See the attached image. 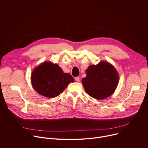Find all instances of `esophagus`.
<instances>
[{
  "instance_id": "34e87169",
  "label": "esophagus",
  "mask_w": 148,
  "mask_h": 148,
  "mask_svg": "<svg viewBox=\"0 0 148 148\" xmlns=\"http://www.w3.org/2000/svg\"><path fill=\"white\" fill-rule=\"evenodd\" d=\"M75 81H77V82H79V78L78 77H77L75 78Z\"/></svg>"
}]
</instances>
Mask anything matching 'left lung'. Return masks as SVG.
I'll list each match as a JSON object with an SVG mask.
<instances>
[{
  "label": "left lung",
  "mask_w": 148,
  "mask_h": 148,
  "mask_svg": "<svg viewBox=\"0 0 148 148\" xmlns=\"http://www.w3.org/2000/svg\"><path fill=\"white\" fill-rule=\"evenodd\" d=\"M86 73L87 76L82 78V84L90 96L102 99L114 93L118 86L119 76L110 63L101 61L97 65L90 66Z\"/></svg>",
  "instance_id": "obj_1"
}]
</instances>
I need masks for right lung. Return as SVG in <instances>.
<instances>
[{
	"label": "right lung",
	"instance_id": "add662e5",
	"mask_svg": "<svg viewBox=\"0 0 148 148\" xmlns=\"http://www.w3.org/2000/svg\"><path fill=\"white\" fill-rule=\"evenodd\" d=\"M73 77L64 73L57 64L45 62L35 69L32 74V84L40 95L54 98L64 90Z\"/></svg>",
	"mask_w": 148,
	"mask_h": 148
}]
</instances>
